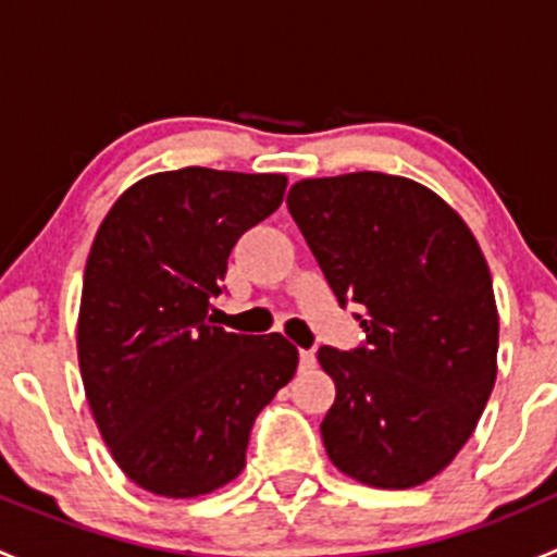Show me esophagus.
<instances>
[{
	"mask_svg": "<svg viewBox=\"0 0 557 557\" xmlns=\"http://www.w3.org/2000/svg\"><path fill=\"white\" fill-rule=\"evenodd\" d=\"M314 363H318V358H314V350H299V369H301V372H310V369H314Z\"/></svg>",
	"mask_w": 557,
	"mask_h": 557,
	"instance_id": "1",
	"label": "esophagus"
}]
</instances>
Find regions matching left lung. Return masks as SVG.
Masks as SVG:
<instances>
[{
	"mask_svg": "<svg viewBox=\"0 0 557 557\" xmlns=\"http://www.w3.org/2000/svg\"><path fill=\"white\" fill-rule=\"evenodd\" d=\"M288 210L363 342L323 345L336 398L320 423L331 463L374 487L440 474L496 383L493 280L469 226L423 185L383 172L301 180Z\"/></svg>",
	"mask_w": 557,
	"mask_h": 557,
	"instance_id": "obj_1",
	"label": "left lung"
}]
</instances>
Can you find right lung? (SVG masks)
Here are the masks:
<instances>
[{"label":"right lung","instance_id":"right-lung-1","mask_svg":"<svg viewBox=\"0 0 557 557\" xmlns=\"http://www.w3.org/2000/svg\"><path fill=\"white\" fill-rule=\"evenodd\" d=\"M283 174L185 166L139 180L99 226L83 274L77 358L91 412L123 474L190 498L243 471L250 429L290 383L283 334L212 320L228 256L283 205Z\"/></svg>","mask_w":557,"mask_h":557}]
</instances>
